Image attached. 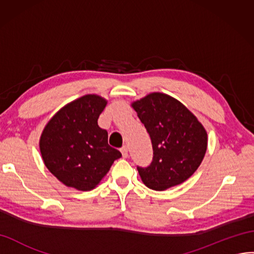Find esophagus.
<instances>
[{
  "mask_svg": "<svg viewBox=\"0 0 254 254\" xmlns=\"http://www.w3.org/2000/svg\"><path fill=\"white\" fill-rule=\"evenodd\" d=\"M121 153H122V155H123V157H124V158H127V157H128V148H127V146H123L121 148Z\"/></svg>",
  "mask_w": 254,
  "mask_h": 254,
  "instance_id": "1",
  "label": "esophagus"
}]
</instances>
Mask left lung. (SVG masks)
<instances>
[{
	"instance_id": "1",
	"label": "left lung",
	"mask_w": 254,
	"mask_h": 254,
	"mask_svg": "<svg viewBox=\"0 0 254 254\" xmlns=\"http://www.w3.org/2000/svg\"><path fill=\"white\" fill-rule=\"evenodd\" d=\"M132 108L153 145L149 166H136L143 183L162 191L188 180L206 153L207 133L201 123L180 101L161 93L147 95Z\"/></svg>"
}]
</instances>
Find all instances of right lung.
<instances>
[{"label":"right lung","mask_w":254,"mask_h":254,"mask_svg":"<svg viewBox=\"0 0 254 254\" xmlns=\"http://www.w3.org/2000/svg\"><path fill=\"white\" fill-rule=\"evenodd\" d=\"M107 101L85 95L53 116L40 138V153L48 170L68 187L86 191L110 170L120 150L108 144V131L98 126Z\"/></svg>","instance_id":"1"}]
</instances>
